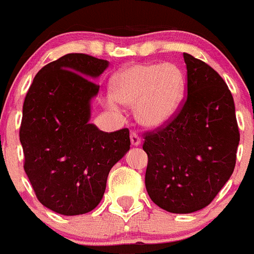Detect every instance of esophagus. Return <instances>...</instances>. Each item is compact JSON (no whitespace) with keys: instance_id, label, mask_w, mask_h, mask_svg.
Wrapping results in <instances>:
<instances>
[{"instance_id":"obj_1","label":"esophagus","mask_w":254,"mask_h":254,"mask_svg":"<svg viewBox=\"0 0 254 254\" xmlns=\"http://www.w3.org/2000/svg\"><path fill=\"white\" fill-rule=\"evenodd\" d=\"M130 143H132V145H134V147H137V145L140 144L139 135H138V133L134 132V130L130 132Z\"/></svg>"}]
</instances>
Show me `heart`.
I'll list each match as a JSON object with an SVG mask.
<instances>
[{"instance_id": "1", "label": "heart", "mask_w": 254, "mask_h": 254, "mask_svg": "<svg viewBox=\"0 0 254 254\" xmlns=\"http://www.w3.org/2000/svg\"><path fill=\"white\" fill-rule=\"evenodd\" d=\"M185 75L173 63H138L129 65L112 80L107 105L135 104V117L143 126L164 124L179 107L184 96Z\"/></svg>"}]
</instances>
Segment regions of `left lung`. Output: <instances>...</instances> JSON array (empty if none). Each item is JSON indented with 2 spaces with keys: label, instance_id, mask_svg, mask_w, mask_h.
<instances>
[{
  "label": "left lung",
  "instance_id": "8db88e82",
  "mask_svg": "<svg viewBox=\"0 0 254 254\" xmlns=\"http://www.w3.org/2000/svg\"><path fill=\"white\" fill-rule=\"evenodd\" d=\"M188 96L162 126L143 133L145 188L173 213L204 209L232 175L240 130L235 102L210 65L184 53Z\"/></svg>",
  "mask_w": 254,
  "mask_h": 254
}]
</instances>
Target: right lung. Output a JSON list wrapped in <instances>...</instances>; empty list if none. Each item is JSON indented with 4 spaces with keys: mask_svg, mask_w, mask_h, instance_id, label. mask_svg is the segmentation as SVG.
Segmentation results:
<instances>
[{
    "mask_svg": "<svg viewBox=\"0 0 254 254\" xmlns=\"http://www.w3.org/2000/svg\"><path fill=\"white\" fill-rule=\"evenodd\" d=\"M109 62L70 53L43 66L23 102L19 140L37 199L66 216L99 205L111 168L129 149L128 128L102 132L89 124L90 100Z\"/></svg>",
    "mask_w": 254,
    "mask_h": 254,
    "instance_id": "right-lung-1",
    "label": "right lung"
}]
</instances>
